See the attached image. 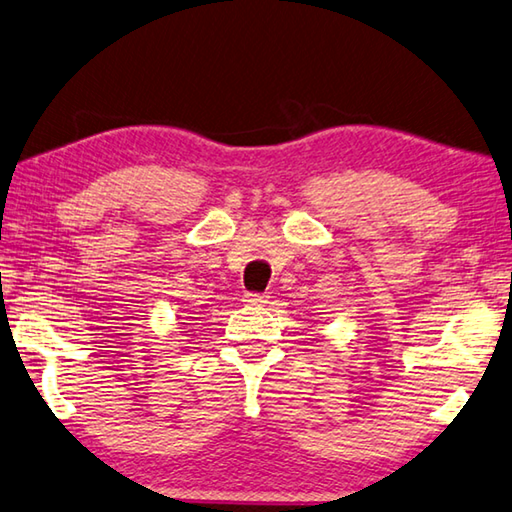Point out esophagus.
I'll return each mask as SVG.
<instances>
[{
	"instance_id": "obj_1",
	"label": "esophagus",
	"mask_w": 512,
	"mask_h": 512,
	"mask_svg": "<svg viewBox=\"0 0 512 512\" xmlns=\"http://www.w3.org/2000/svg\"><path fill=\"white\" fill-rule=\"evenodd\" d=\"M267 294H263V292H245V297H242V301L247 303V306H265L267 303Z\"/></svg>"
}]
</instances>
